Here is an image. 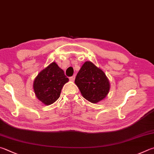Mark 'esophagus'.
<instances>
[{
  "mask_svg": "<svg viewBox=\"0 0 154 154\" xmlns=\"http://www.w3.org/2000/svg\"><path fill=\"white\" fill-rule=\"evenodd\" d=\"M75 75H72V77H69V79L71 80V81H72V82H73V81L75 80Z\"/></svg>",
  "mask_w": 154,
  "mask_h": 154,
  "instance_id": "1",
  "label": "esophagus"
}]
</instances>
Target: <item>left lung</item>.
<instances>
[{
    "instance_id": "obj_1",
    "label": "left lung",
    "mask_w": 154,
    "mask_h": 154,
    "mask_svg": "<svg viewBox=\"0 0 154 154\" xmlns=\"http://www.w3.org/2000/svg\"><path fill=\"white\" fill-rule=\"evenodd\" d=\"M75 83L83 97L92 103L105 98L110 89V83L104 72L89 61L83 64Z\"/></svg>"
}]
</instances>
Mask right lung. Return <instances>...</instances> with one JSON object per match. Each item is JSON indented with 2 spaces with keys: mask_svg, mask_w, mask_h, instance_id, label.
Segmentation results:
<instances>
[{
  "mask_svg": "<svg viewBox=\"0 0 154 154\" xmlns=\"http://www.w3.org/2000/svg\"><path fill=\"white\" fill-rule=\"evenodd\" d=\"M68 82L63 70L52 63L36 77L33 89L38 100L44 104L50 105L58 99L63 85Z\"/></svg>",
  "mask_w": 154,
  "mask_h": 154,
  "instance_id": "right-lung-1",
  "label": "right lung"
}]
</instances>
